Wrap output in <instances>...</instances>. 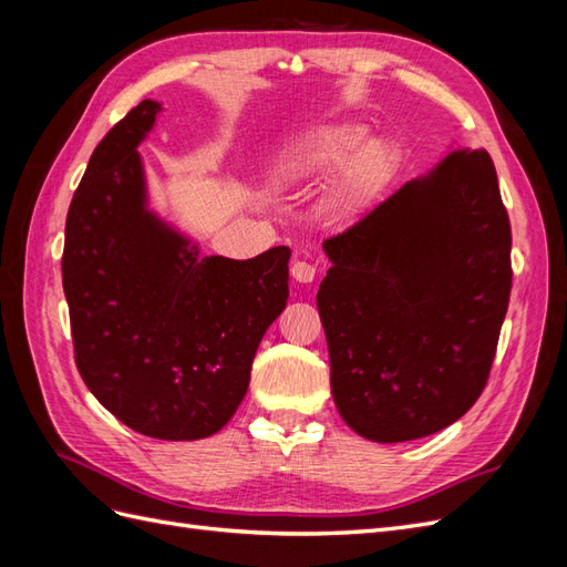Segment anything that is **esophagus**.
Listing matches in <instances>:
<instances>
[{
  "label": "esophagus",
  "instance_id": "obj_1",
  "mask_svg": "<svg viewBox=\"0 0 567 567\" xmlns=\"http://www.w3.org/2000/svg\"><path fill=\"white\" fill-rule=\"evenodd\" d=\"M290 277H293L298 284H312L317 277V267L305 260H298L290 265Z\"/></svg>",
  "mask_w": 567,
  "mask_h": 567
}]
</instances>
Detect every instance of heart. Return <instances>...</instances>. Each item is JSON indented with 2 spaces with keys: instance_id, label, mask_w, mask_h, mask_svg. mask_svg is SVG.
I'll return each mask as SVG.
<instances>
[{
  "instance_id": "obj_1",
  "label": "heart",
  "mask_w": 567,
  "mask_h": 567,
  "mask_svg": "<svg viewBox=\"0 0 567 567\" xmlns=\"http://www.w3.org/2000/svg\"><path fill=\"white\" fill-rule=\"evenodd\" d=\"M369 125L342 120L307 134L274 167L286 186H312L338 169L331 184V205L340 213L362 210L383 192L394 169V151L385 140H369Z\"/></svg>"
}]
</instances>
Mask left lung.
Listing matches in <instances>:
<instances>
[{"label": "left lung", "mask_w": 567, "mask_h": 567, "mask_svg": "<svg viewBox=\"0 0 567 567\" xmlns=\"http://www.w3.org/2000/svg\"><path fill=\"white\" fill-rule=\"evenodd\" d=\"M323 250L317 307L342 421L383 444L458 421L487 383L511 296L489 153L452 148Z\"/></svg>", "instance_id": "8db88e82"}]
</instances>
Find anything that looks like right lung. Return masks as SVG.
<instances>
[{
	"instance_id": "obj_1",
	"label": "right lung",
	"mask_w": 567,
	"mask_h": 567,
	"mask_svg": "<svg viewBox=\"0 0 567 567\" xmlns=\"http://www.w3.org/2000/svg\"><path fill=\"white\" fill-rule=\"evenodd\" d=\"M161 111L144 99L94 148L61 269L82 381L132 431L184 442L221 431L246 398L257 346L288 300L290 250L200 257L148 208L136 146Z\"/></svg>"
}]
</instances>
